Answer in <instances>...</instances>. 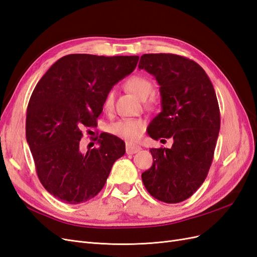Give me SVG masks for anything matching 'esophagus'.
I'll return each mask as SVG.
<instances>
[{
	"label": "esophagus",
	"instance_id": "1",
	"mask_svg": "<svg viewBox=\"0 0 257 257\" xmlns=\"http://www.w3.org/2000/svg\"><path fill=\"white\" fill-rule=\"evenodd\" d=\"M142 150V147L139 146H132V145H126V153L127 154H135Z\"/></svg>",
	"mask_w": 257,
	"mask_h": 257
}]
</instances>
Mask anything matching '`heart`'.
Returning <instances> with one entry per match:
<instances>
[{"label": "heart", "instance_id": "b5f03b06", "mask_svg": "<svg viewBox=\"0 0 257 257\" xmlns=\"http://www.w3.org/2000/svg\"><path fill=\"white\" fill-rule=\"evenodd\" d=\"M126 88L143 100L147 99L152 93V82L144 76H133L127 80ZM114 92L110 90L107 93L104 99V107L110 109L113 105ZM146 128V123L141 119H122L109 125V132L111 134L120 138L125 139L130 143H134L142 137Z\"/></svg>", "mask_w": 257, "mask_h": 257}]
</instances>
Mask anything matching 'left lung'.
I'll list each match as a JSON object with an SVG mask.
<instances>
[{"label":"left lung","instance_id":"1","mask_svg":"<svg viewBox=\"0 0 257 257\" xmlns=\"http://www.w3.org/2000/svg\"><path fill=\"white\" fill-rule=\"evenodd\" d=\"M138 67L160 85L162 110L148 134L155 141L174 139L170 149H150L153 163L142 174L143 182L154 198L181 203L203 184L211 166L221 124L215 91L203 67L177 54H144Z\"/></svg>","mask_w":257,"mask_h":257}]
</instances>
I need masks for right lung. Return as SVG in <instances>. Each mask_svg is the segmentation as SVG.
I'll list each match as a JSON object with an SVG mask.
<instances>
[{"instance_id": "add662e5", "label": "right lung", "mask_w": 257, "mask_h": 257, "mask_svg": "<svg viewBox=\"0 0 257 257\" xmlns=\"http://www.w3.org/2000/svg\"><path fill=\"white\" fill-rule=\"evenodd\" d=\"M138 59L68 54L36 84L27 110V142L40 181L63 203L96 196L113 163L125 153L124 142L110 134L99 136L98 148L87 152L80 139L83 127L96 125L107 93L134 71Z\"/></svg>"}]
</instances>
